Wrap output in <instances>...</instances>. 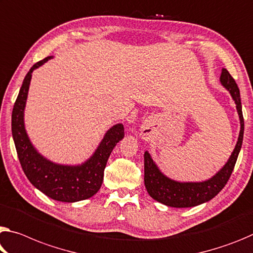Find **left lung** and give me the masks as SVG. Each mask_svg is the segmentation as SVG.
Returning a JSON list of instances; mask_svg holds the SVG:
<instances>
[{
  "instance_id": "left-lung-1",
  "label": "left lung",
  "mask_w": 253,
  "mask_h": 253,
  "mask_svg": "<svg viewBox=\"0 0 253 253\" xmlns=\"http://www.w3.org/2000/svg\"><path fill=\"white\" fill-rule=\"evenodd\" d=\"M220 83L225 86L233 98L236 110H238L241 129L238 143H236L233 153L230 156L222 169L216 173L213 178L203 182H178L166 177L156 164L153 162L148 152L144 154V182H145L146 190L150 196L156 202L162 203L170 207H194L206 203L214 198L218 192L223 189L226 182L230 179L232 171L238 160L239 152L241 150L244 131V119L242 115L241 98H240V90L234 79L228 73L226 69L222 70L220 74Z\"/></svg>"
}]
</instances>
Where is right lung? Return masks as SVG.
Returning <instances> with one entry per match:
<instances>
[{
    "mask_svg": "<svg viewBox=\"0 0 253 253\" xmlns=\"http://www.w3.org/2000/svg\"><path fill=\"white\" fill-rule=\"evenodd\" d=\"M51 57L35 64L28 72L12 111V136L22 170L34 186L48 197L64 203L80 202L92 197L100 189L103 171L110 153L124 137L123 124L107 131L94 154L81 166H62L50 162L35 150L28 137L23 123L31 73Z\"/></svg>",
    "mask_w": 253,
    "mask_h": 253,
    "instance_id": "obj_1",
    "label": "right lung"
}]
</instances>
